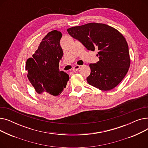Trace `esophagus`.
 <instances>
[{"instance_id":"1","label":"esophagus","mask_w":148,"mask_h":148,"mask_svg":"<svg viewBox=\"0 0 148 148\" xmlns=\"http://www.w3.org/2000/svg\"><path fill=\"white\" fill-rule=\"evenodd\" d=\"M79 69H80V65H75V66H74V68H73V71L74 72H75V71H78V70H79Z\"/></svg>"}]
</instances>
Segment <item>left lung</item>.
<instances>
[{
  "mask_svg": "<svg viewBox=\"0 0 148 148\" xmlns=\"http://www.w3.org/2000/svg\"><path fill=\"white\" fill-rule=\"evenodd\" d=\"M72 37L80 41L88 50H98L99 61L90 64L87 82L101 90H110L120 83L130 65L125 38L115 28L103 23H89L67 29Z\"/></svg>",
  "mask_w": 148,
  "mask_h": 148,
  "instance_id": "obj_1",
  "label": "left lung"
}]
</instances>
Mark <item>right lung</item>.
<instances>
[{"label":"right lung","mask_w":148,"mask_h":148,"mask_svg":"<svg viewBox=\"0 0 148 148\" xmlns=\"http://www.w3.org/2000/svg\"><path fill=\"white\" fill-rule=\"evenodd\" d=\"M62 33L58 30L49 32L38 48L26 61L27 77L37 94L47 99L59 95L66 88L69 75L59 71V60L63 56L60 45Z\"/></svg>","instance_id":"right-lung-1"}]
</instances>
